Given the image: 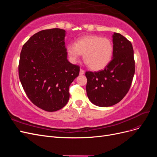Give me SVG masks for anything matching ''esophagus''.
<instances>
[{"label": "esophagus", "mask_w": 157, "mask_h": 157, "mask_svg": "<svg viewBox=\"0 0 157 157\" xmlns=\"http://www.w3.org/2000/svg\"><path fill=\"white\" fill-rule=\"evenodd\" d=\"M84 70H83L82 69H80V75H84Z\"/></svg>", "instance_id": "1"}]
</instances>
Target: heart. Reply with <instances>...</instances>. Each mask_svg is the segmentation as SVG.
I'll use <instances>...</instances> for the list:
<instances>
[{
    "label": "heart",
    "mask_w": 157,
    "mask_h": 157,
    "mask_svg": "<svg viewBox=\"0 0 157 157\" xmlns=\"http://www.w3.org/2000/svg\"><path fill=\"white\" fill-rule=\"evenodd\" d=\"M67 54L73 62L83 55L90 69L100 71L110 63L113 54V44L110 39L98 35H88L79 39L75 44H69Z\"/></svg>",
    "instance_id": "obj_1"
}]
</instances>
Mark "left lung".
Masks as SVG:
<instances>
[{"label": "left lung", "instance_id": "left-lung-1", "mask_svg": "<svg viewBox=\"0 0 157 157\" xmlns=\"http://www.w3.org/2000/svg\"><path fill=\"white\" fill-rule=\"evenodd\" d=\"M113 57L103 70L86 71L88 99L99 107L115 105L129 91L135 73V61L131 42L120 33L113 35Z\"/></svg>", "mask_w": 157, "mask_h": 157}]
</instances>
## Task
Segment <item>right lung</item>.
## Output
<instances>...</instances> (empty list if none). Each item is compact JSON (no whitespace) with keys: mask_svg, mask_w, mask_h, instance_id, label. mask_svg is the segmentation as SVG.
I'll return each mask as SVG.
<instances>
[{"mask_svg":"<svg viewBox=\"0 0 157 157\" xmlns=\"http://www.w3.org/2000/svg\"><path fill=\"white\" fill-rule=\"evenodd\" d=\"M65 31L42 30L23 44L18 66L19 78L31 102L46 111H58L67 103L69 86L80 67L67 59Z\"/></svg>","mask_w":157,"mask_h":157,"instance_id":"obj_1","label":"right lung"}]
</instances>
